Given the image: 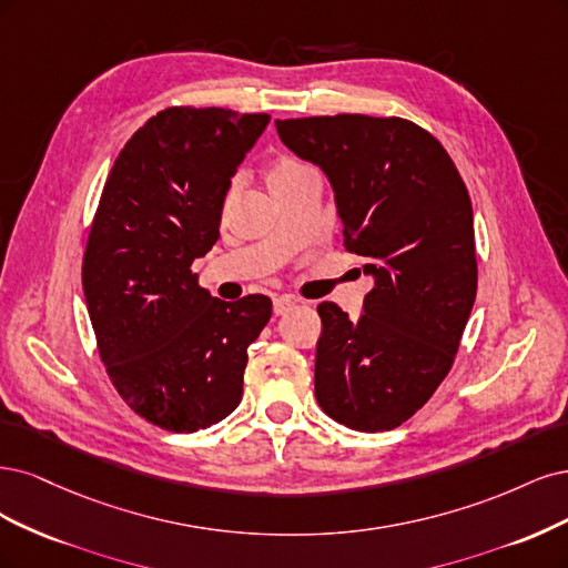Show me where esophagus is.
Returning <instances> with one entry per match:
<instances>
[{"instance_id":"esophagus-1","label":"esophagus","mask_w":568,"mask_h":568,"mask_svg":"<svg viewBox=\"0 0 568 568\" xmlns=\"http://www.w3.org/2000/svg\"><path fill=\"white\" fill-rule=\"evenodd\" d=\"M297 306V300L295 297H276L273 300V314L276 316H283V314H287V311H292Z\"/></svg>"}]
</instances>
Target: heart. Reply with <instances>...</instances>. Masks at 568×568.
I'll use <instances>...</instances> for the list:
<instances>
[{"mask_svg":"<svg viewBox=\"0 0 568 568\" xmlns=\"http://www.w3.org/2000/svg\"><path fill=\"white\" fill-rule=\"evenodd\" d=\"M311 168L306 162H302L300 158H295V155H287V153H281V155H276L271 160V168H268V184H271V189L273 186H281V184H285V181H292V179H297L300 174H304V172H308ZM231 195H233V189H229L226 191V195H224V203H229L231 200Z\"/></svg>","mask_w":568,"mask_h":568,"instance_id":"b5f03b06","label":"heart"}]
</instances>
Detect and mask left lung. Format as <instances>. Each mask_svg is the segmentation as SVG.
Returning <instances> with one entry per match:
<instances>
[{
  "label": "left lung",
  "instance_id": "left-lung-1",
  "mask_svg": "<svg viewBox=\"0 0 568 568\" xmlns=\"http://www.w3.org/2000/svg\"><path fill=\"white\" fill-rule=\"evenodd\" d=\"M276 130L331 179L344 247L375 278L356 321L318 304V406L349 429L389 432L453 368L477 297L467 186L444 145L404 118L342 113Z\"/></svg>",
  "mask_w": 568,
  "mask_h": 568
}]
</instances>
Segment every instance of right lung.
<instances>
[{"mask_svg": "<svg viewBox=\"0 0 568 568\" xmlns=\"http://www.w3.org/2000/svg\"><path fill=\"white\" fill-rule=\"evenodd\" d=\"M268 120L164 108L105 179L82 257L87 311L113 387L160 429H205L243 398L247 346L271 300H216L191 264L216 243L231 176Z\"/></svg>", "mask_w": 568, "mask_h": 568, "instance_id": "obj_1", "label": "right lung"}]
</instances>
